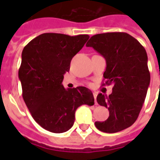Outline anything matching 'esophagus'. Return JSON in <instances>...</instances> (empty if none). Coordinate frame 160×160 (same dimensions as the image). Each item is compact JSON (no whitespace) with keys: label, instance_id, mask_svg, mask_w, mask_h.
I'll return each mask as SVG.
<instances>
[{"label":"esophagus","instance_id":"34e87169","mask_svg":"<svg viewBox=\"0 0 160 160\" xmlns=\"http://www.w3.org/2000/svg\"><path fill=\"white\" fill-rule=\"evenodd\" d=\"M93 95H94V98H95V105H97V102H96V97H97V93L94 92V93H93Z\"/></svg>","mask_w":160,"mask_h":160}]
</instances>
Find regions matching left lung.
<instances>
[{
    "instance_id": "8db88e82",
    "label": "left lung",
    "mask_w": 160,
    "mask_h": 160,
    "mask_svg": "<svg viewBox=\"0 0 160 160\" xmlns=\"http://www.w3.org/2000/svg\"><path fill=\"white\" fill-rule=\"evenodd\" d=\"M106 61L103 85H113L109 96L100 93L99 105L108 108L109 118L96 121L95 126L105 133H116L134 124L139 116L150 83L148 56L136 39L124 32L97 34L86 44Z\"/></svg>"
}]
</instances>
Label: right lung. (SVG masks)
<instances>
[{
  "mask_svg": "<svg viewBox=\"0 0 160 160\" xmlns=\"http://www.w3.org/2000/svg\"><path fill=\"white\" fill-rule=\"evenodd\" d=\"M89 38L88 35L44 33L22 51L18 75L24 101L36 123L48 131H67L74 124L78 107L95 104L88 88L65 89L62 85L72 58Z\"/></svg>",
  "mask_w": 160,
  "mask_h": 160,
  "instance_id": "1",
  "label": "right lung"
}]
</instances>
